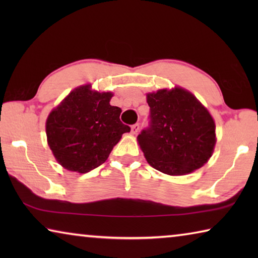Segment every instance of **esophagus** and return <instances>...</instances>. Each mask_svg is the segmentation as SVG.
Returning a JSON list of instances; mask_svg holds the SVG:
<instances>
[{"label": "esophagus", "instance_id": "obj_1", "mask_svg": "<svg viewBox=\"0 0 258 258\" xmlns=\"http://www.w3.org/2000/svg\"><path fill=\"white\" fill-rule=\"evenodd\" d=\"M139 130H140V125L137 123L132 125V127H131V132H132V134H137L139 132Z\"/></svg>", "mask_w": 258, "mask_h": 258}]
</instances>
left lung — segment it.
Here are the masks:
<instances>
[{
  "label": "left lung",
  "instance_id": "obj_1",
  "mask_svg": "<svg viewBox=\"0 0 258 258\" xmlns=\"http://www.w3.org/2000/svg\"><path fill=\"white\" fill-rule=\"evenodd\" d=\"M147 102L149 126L138 140L148 163L168 175H184L206 164L216 142L207 109L178 87L149 93Z\"/></svg>",
  "mask_w": 258,
  "mask_h": 258
}]
</instances>
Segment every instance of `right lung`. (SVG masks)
Wrapping results in <instances>:
<instances>
[{"mask_svg":"<svg viewBox=\"0 0 258 258\" xmlns=\"http://www.w3.org/2000/svg\"><path fill=\"white\" fill-rule=\"evenodd\" d=\"M111 93H99L90 85L77 87L50 113L46 137L60 165L87 173L110 155L121 135L131 127L119 119L121 109L110 106Z\"/></svg>","mask_w":258,"mask_h":258,"instance_id":"add662e5","label":"right lung"}]
</instances>
